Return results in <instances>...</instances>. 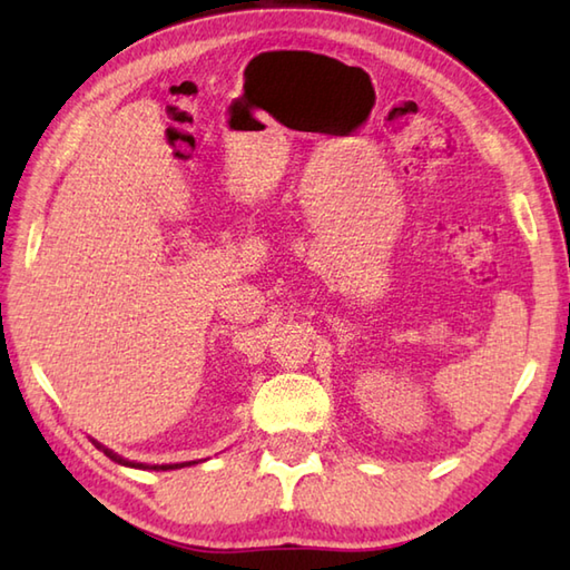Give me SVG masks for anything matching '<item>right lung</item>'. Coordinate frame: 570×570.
Segmentation results:
<instances>
[{
	"label": "right lung",
	"mask_w": 570,
	"mask_h": 570,
	"mask_svg": "<svg viewBox=\"0 0 570 570\" xmlns=\"http://www.w3.org/2000/svg\"><path fill=\"white\" fill-rule=\"evenodd\" d=\"M95 445L100 448V451L107 455V458H112L115 463H119V465H129V468H149V465H144V463H135V460H125L122 455H117V453H112L110 448H105V445H100L98 441H92ZM184 465H190V463H171V465H154V470H176V468H184Z\"/></svg>",
	"instance_id": "right-lung-1"
}]
</instances>
